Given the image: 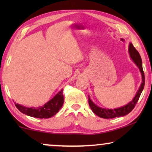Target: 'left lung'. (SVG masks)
Instances as JSON below:
<instances>
[{"instance_id":"left-lung-1","label":"left lung","mask_w":152,"mask_h":152,"mask_svg":"<svg viewBox=\"0 0 152 152\" xmlns=\"http://www.w3.org/2000/svg\"><path fill=\"white\" fill-rule=\"evenodd\" d=\"M129 52L131 58L132 59L133 61L137 65L141 74L142 82H141L140 88H139L135 97L133 98V99L132 101L125 105V106L120 108H117V109H104V108L98 107L97 105L95 104L91 101V98L88 96V103L90 107H91V110L93 111L94 114H96L99 117L104 118V119H113V118L115 117L125 116V115L129 114V113L134 109L135 104H137L138 100L140 99V95L143 90L144 85H145V76H144V72L143 70L142 61H141V58L140 53H139V52L134 48V46L133 45L132 43H130L129 45Z\"/></svg>"}]
</instances>
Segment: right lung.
<instances>
[{"label":"right lung","mask_w":152,"mask_h":152,"mask_svg":"<svg viewBox=\"0 0 152 152\" xmlns=\"http://www.w3.org/2000/svg\"><path fill=\"white\" fill-rule=\"evenodd\" d=\"M64 104L63 90L61 89L56 96L50 101L39 107H25L22 105L16 104L15 106L23 114L30 117L39 118V119H48L53 117L57 113Z\"/></svg>","instance_id":"1"}]
</instances>
